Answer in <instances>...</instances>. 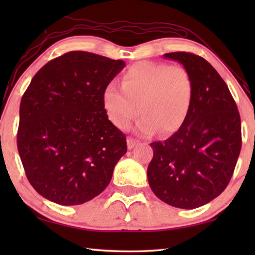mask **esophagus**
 <instances>
[{"label": "esophagus", "instance_id": "esophagus-1", "mask_svg": "<svg viewBox=\"0 0 255 255\" xmlns=\"http://www.w3.org/2000/svg\"><path fill=\"white\" fill-rule=\"evenodd\" d=\"M137 144H139L138 140L133 139V138H128V140H127V145H128V149H129V150L133 149L134 147H136Z\"/></svg>", "mask_w": 255, "mask_h": 255}]
</instances>
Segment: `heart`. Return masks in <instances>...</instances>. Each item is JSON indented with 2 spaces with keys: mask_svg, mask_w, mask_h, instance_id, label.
<instances>
[{
  "mask_svg": "<svg viewBox=\"0 0 255 255\" xmlns=\"http://www.w3.org/2000/svg\"><path fill=\"white\" fill-rule=\"evenodd\" d=\"M193 96L194 83L187 69L141 61L125 72L122 88L114 83L106 86L102 102L108 119L117 128L126 129L141 112L140 132L152 134L159 130L169 136L185 123Z\"/></svg>",
  "mask_w": 255,
  "mask_h": 255,
  "instance_id": "obj_1",
  "label": "heart"
}]
</instances>
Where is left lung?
Listing matches in <instances>:
<instances>
[{
	"instance_id": "8db88e82",
	"label": "left lung",
	"mask_w": 255,
	"mask_h": 255,
	"mask_svg": "<svg viewBox=\"0 0 255 255\" xmlns=\"http://www.w3.org/2000/svg\"><path fill=\"white\" fill-rule=\"evenodd\" d=\"M191 73L194 96L185 123L165 141L150 145L149 185L162 202L194 209L225 191L241 150V119L226 82L204 58L170 52Z\"/></svg>"
}]
</instances>
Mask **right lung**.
<instances>
[{
  "label": "right lung",
  "mask_w": 255,
  "mask_h": 255,
  "mask_svg": "<svg viewBox=\"0 0 255 255\" xmlns=\"http://www.w3.org/2000/svg\"><path fill=\"white\" fill-rule=\"evenodd\" d=\"M125 66L70 51L32 78L20 102L17 148L27 178L42 197L80 205L110 184L127 142L108 119L102 96Z\"/></svg>",
  "instance_id": "add662e5"
}]
</instances>
